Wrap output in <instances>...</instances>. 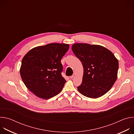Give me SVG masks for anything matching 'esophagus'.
I'll return each instance as SVG.
<instances>
[{
	"label": "esophagus",
	"instance_id": "obj_1",
	"mask_svg": "<svg viewBox=\"0 0 134 134\" xmlns=\"http://www.w3.org/2000/svg\"><path fill=\"white\" fill-rule=\"evenodd\" d=\"M75 76V74H73L72 75H71V76H70V79H73L74 77Z\"/></svg>",
	"mask_w": 134,
	"mask_h": 134
}]
</instances>
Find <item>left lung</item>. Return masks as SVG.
I'll return each mask as SVG.
<instances>
[{"label":"left lung","mask_w":134,"mask_h":134,"mask_svg":"<svg viewBox=\"0 0 134 134\" xmlns=\"http://www.w3.org/2000/svg\"><path fill=\"white\" fill-rule=\"evenodd\" d=\"M71 49L84 68L82 83L77 87L78 91L90 98L102 97L117 79L118 59L111 51L99 45L75 43Z\"/></svg>","instance_id":"8db88e82"}]
</instances>
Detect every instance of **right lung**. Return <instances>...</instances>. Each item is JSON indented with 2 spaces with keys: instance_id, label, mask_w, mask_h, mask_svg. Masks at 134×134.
Returning a JSON list of instances; mask_svg holds the SVG:
<instances>
[{
  "instance_id": "add662e5",
  "label": "right lung",
  "mask_w": 134,
  "mask_h": 134,
  "mask_svg": "<svg viewBox=\"0 0 134 134\" xmlns=\"http://www.w3.org/2000/svg\"><path fill=\"white\" fill-rule=\"evenodd\" d=\"M69 47L68 44L50 43L32 49L23 57L21 78L36 97L48 99L62 91L66 81L60 62Z\"/></svg>"
}]
</instances>
